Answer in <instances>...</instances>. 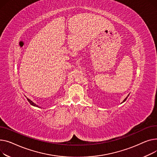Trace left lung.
<instances>
[{
	"mask_svg": "<svg viewBox=\"0 0 157 157\" xmlns=\"http://www.w3.org/2000/svg\"><path fill=\"white\" fill-rule=\"evenodd\" d=\"M127 98H125V99H124V101H123V102H124V101H126V99H127Z\"/></svg>",
	"mask_w": 157,
	"mask_h": 157,
	"instance_id": "1",
	"label": "left lung"
}]
</instances>
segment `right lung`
<instances>
[{
    "label": "right lung",
    "mask_w": 157,
    "mask_h": 157,
    "mask_svg": "<svg viewBox=\"0 0 157 157\" xmlns=\"http://www.w3.org/2000/svg\"><path fill=\"white\" fill-rule=\"evenodd\" d=\"M26 99H27V100H28V101H29V102L30 103V104H31L32 105H33V106H36V107H39L38 105H36V104H35L34 103H33L32 101L30 99H29V98H26Z\"/></svg>",
    "instance_id": "obj_1"
}]
</instances>
